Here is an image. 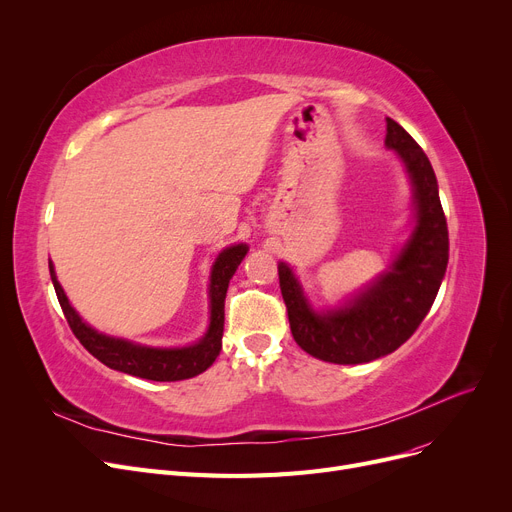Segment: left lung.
<instances>
[{
    "label": "left lung",
    "mask_w": 512,
    "mask_h": 512,
    "mask_svg": "<svg viewBox=\"0 0 512 512\" xmlns=\"http://www.w3.org/2000/svg\"><path fill=\"white\" fill-rule=\"evenodd\" d=\"M386 147L413 188V228L386 270L328 309H315L286 261L278 263L282 297L294 340L315 359L357 365L394 353L432 309L448 265V226L438 180L423 149L392 118Z\"/></svg>",
    "instance_id": "8db88e82"
}]
</instances>
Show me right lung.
<instances>
[{"label": "right lung", "instance_id": "obj_1", "mask_svg": "<svg viewBox=\"0 0 512 512\" xmlns=\"http://www.w3.org/2000/svg\"><path fill=\"white\" fill-rule=\"evenodd\" d=\"M249 253L245 242L226 247L215 257L209 274V326L205 334L188 346H147L126 338H116L91 328L87 321L78 315L70 305L62 284L58 282L56 267L49 261V274L53 288H56L58 301L68 319L74 336L87 351L110 369L137 375V378L151 382H178L195 378L207 367L213 365L222 351L224 336V301L228 284L238 270L240 261Z\"/></svg>", "mask_w": 512, "mask_h": 512}]
</instances>
